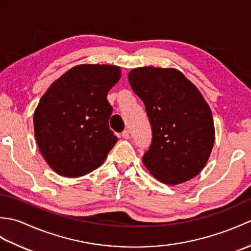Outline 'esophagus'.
Wrapping results in <instances>:
<instances>
[{
	"label": "esophagus",
	"mask_w": 251,
	"mask_h": 251,
	"mask_svg": "<svg viewBox=\"0 0 251 251\" xmlns=\"http://www.w3.org/2000/svg\"><path fill=\"white\" fill-rule=\"evenodd\" d=\"M122 137L124 138V139H129V131L128 130H124L122 132Z\"/></svg>",
	"instance_id": "34e87169"
}]
</instances>
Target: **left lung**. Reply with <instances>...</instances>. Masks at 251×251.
Segmentation results:
<instances>
[{
	"instance_id": "8db88e82",
	"label": "left lung",
	"mask_w": 251,
	"mask_h": 251,
	"mask_svg": "<svg viewBox=\"0 0 251 251\" xmlns=\"http://www.w3.org/2000/svg\"><path fill=\"white\" fill-rule=\"evenodd\" d=\"M128 81L152 127V143L142 157L146 168L169 185L194 178L215 143L211 110L200 90L174 68H136Z\"/></svg>"
}]
</instances>
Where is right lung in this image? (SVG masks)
<instances>
[{
	"label": "right lung",
	"instance_id": "add662e5",
	"mask_svg": "<svg viewBox=\"0 0 251 251\" xmlns=\"http://www.w3.org/2000/svg\"><path fill=\"white\" fill-rule=\"evenodd\" d=\"M113 65H78L57 78L33 114L42 156L62 177L76 178L102 165L117 137L109 127L106 96L120 81Z\"/></svg>",
	"mask_w": 251,
	"mask_h": 251
}]
</instances>
